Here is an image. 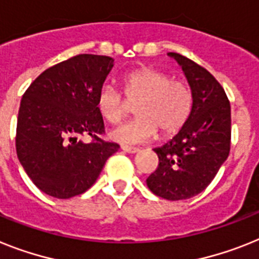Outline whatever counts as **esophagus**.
Returning a JSON list of instances; mask_svg holds the SVG:
<instances>
[{
  "instance_id": "esophagus-1",
  "label": "esophagus",
  "mask_w": 259,
  "mask_h": 259,
  "mask_svg": "<svg viewBox=\"0 0 259 259\" xmlns=\"http://www.w3.org/2000/svg\"><path fill=\"white\" fill-rule=\"evenodd\" d=\"M121 149L125 151V153H129V154H136L140 151V147H132V146H122Z\"/></svg>"
}]
</instances>
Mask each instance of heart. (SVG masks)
I'll list each match as a JSON object with an SVG mask.
<instances>
[{"label":"heart","mask_w":259,"mask_h":259,"mask_svg":"<svg viewBox=\"0 0 259 259\" xmlns=\"http://www.w3.org/2000/svg\"><path fill=\"white\" fill-rule=\"evenodd\" d=\"M126 99L136 104V118L117 126L110 138L119 143L133 145L151 140L159 129L170 136L184 125L192 109V91L187 82L172 79L155 68H141L123 77ZM99 113L108 122L116 123L126 112V101L116 87L104 84L96 97Z\"/></svg>","instance_id":"obj_1"}]
</instances>
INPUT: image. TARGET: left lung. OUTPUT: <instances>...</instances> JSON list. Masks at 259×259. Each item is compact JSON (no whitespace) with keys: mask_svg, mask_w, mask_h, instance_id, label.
<instances>
[{"mask_svg":"<svg viewBox=\"0 0 259 259\" xmlns=\"http://www.w3.org/2000/svg\"><path fill=\"white\" fill-rule=\"evenodd\" d=\"M167 55L183 69L193 104L190 117L177 136L154 149L159 164L146 183L156 196L177 201L203 192L227 160L230 104L220 82L207 69L177 52Z\"/></svg>","mask_w":259,"mask_h":259,"instance_id":"1","label":"left lung"}]
</instances>
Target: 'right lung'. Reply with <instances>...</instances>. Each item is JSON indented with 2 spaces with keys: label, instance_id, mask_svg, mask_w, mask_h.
Returning <instances> with one entry per match:
<instances>
[{
  "label": "right lung",
  "instance_id": "obj_1",
  "mask_svg": "<svg viewBox=\"0 0 259 259\" xmlns=\"http://www.w3.org/2000/svg\"><path fill=\"white\" fill-rule=\"evenodd\" d=\"M114 66L109 56L81 54L50 67L23 95L17 121L18 159L32 183L56 199H69L92 187L114 142L100 138L104 121L96 97ZM79 135H91L85 144Z\"/></svg>",
  "mask_w": 259,
  "mask_h": 259
}]
</instances>
